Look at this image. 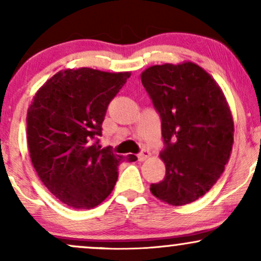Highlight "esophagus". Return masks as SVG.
<instances>
[{
    "instance_id": "esophagus-1",
    "label": "esophagus",
    "mask_w": 261,
    "mask_h": 261,
    "mask_svg": "<svg viewBox=\"0 0 261 261\" xmlns=\"http://www.w3.org/2000/svg\"><path fill=\"white\" fill-rule=\"evenodd\" d=\"M149 155H150L149 150L148 149H143L142 152H141L140 154L137 155V158H139L140 162H144V161H146V159L149 158Z\"/></svg>"
}]
</instances>
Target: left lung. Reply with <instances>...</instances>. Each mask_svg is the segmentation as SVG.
Segmentation results:
<instances>
[{"instance_id": "1", "label": "left lung", "mask_w": 261, "mask_h": 261, "mask_svg": "<svg viewBox=\"0 0 261 261\" xmlns=\"http://www.w3.org/2000/svg\"><path fill=\"white\" fill-rule=\"evenodd\" d=\"M141 81L161 115L165 143V177L150 192L170 205L192 203L214 186L230 159L234 127L227 100L192 62L152 65Z\"/></svg>"}]
</instances>
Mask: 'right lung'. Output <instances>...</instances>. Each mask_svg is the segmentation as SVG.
<instances>
[{"mask_svg":"<svg viewBox=\"0 0 261 261\" xmlns=\"http://www.w3.org/2000/svg\"><path fill=\"white\" fill-rule=\"evenodd\" d=\"M130 75L65 69L40 87L28 109L31 163L47 190L70 208H95L112 193L120 163L137 161L93 142L102 135L108 105Z\"/></svg>","mask_w":261,"mask_h":261,"instance_id":"1","label":"right lung"}]
</instances>
